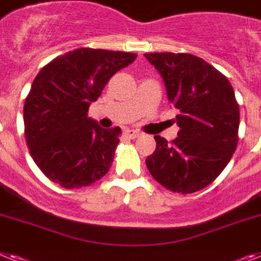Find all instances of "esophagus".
Returning a JSON list of instances; mask_svg holds the SVG:
<instances>
[{
	"instance_id": "esophagus-1",
	"label": "esophagus",
	"mask_w": 261,
	"mask_h": 261,
	"mask_svg": "<svg viewBox=\"0 0 261 261\" xmlns=\"http://www.w3.org/2000/svg\"><path fill=\"white\" fill-rule=\"evenodd\" d=\"M123 135L130 139H135V138L141 137V133L137 130H131V128H127V130L123 131Z\"/></svg>"
}]
</instances>
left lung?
Masks as SVG:
<instances>
[{
	"instance_id": "left-lung-1",
	"label": "left lung",
	"mask_w": 261,
	"mask_h": 261,
	"mask_svg": "<svg viewBox=\"0 0 261 261\" xmlns=\"http://www.w3.org/2000/svg\"><path fill=\"white\" fill-rule=\"evenodd\" d=\"M163 78L176 107L178 138L155 135L146 159L150 174L172 192L192 194L218 178L238 146L240 114L229 81L199 57L185 53L144 54Z\"/></svg>"
}]
</instances>
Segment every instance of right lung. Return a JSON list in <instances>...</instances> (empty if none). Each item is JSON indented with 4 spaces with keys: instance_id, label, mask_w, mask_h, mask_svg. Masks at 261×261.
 Instances as JSON below:
<instances>
[{
    "instance_id": "add662e5",
    "label": "right lung",
    "mask_w": 261,
    "mask_h": 261,
    "mask_svg": "<svg viewBox=\"0 0 261 261\" xmlns=\"http://www.w3.org/2000/svg\"><path fill=\"white\" fill-rule=\"evenodd\" d=\"M137 54L81 47L57 57L33 81L23 106L26 143L43 174L63 188L93 185L107 174L120 128L87 117L106 83Z\"/></svg>"
}]
</instances>
